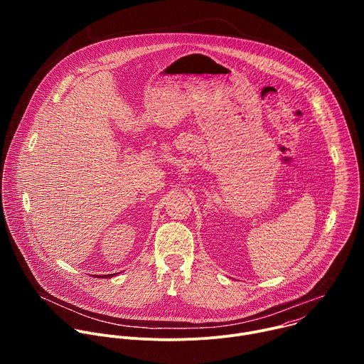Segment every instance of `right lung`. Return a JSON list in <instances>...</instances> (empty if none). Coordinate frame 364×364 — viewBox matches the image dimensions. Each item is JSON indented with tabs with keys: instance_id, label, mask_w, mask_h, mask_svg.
I'll return each instance as SVG.
<instances>
[{
	"instance_id": "right-lung-1",
	"label": "right lung",
	"mask_w": 364,
	"mask_h": 364,
	"mask_svg": "<svg viewBox=\"0 0 364 364\" xmlns=\"http://www.w3.org/2000/svg\"><path fill=\"white\" fill-rule=\"evenodd\" d=\"M117 275V274H115ZM96 277V275H95ZM111 277H114V274H111V275H102V277H99V278H111Z\"/></svg>"
}]
</instances>
